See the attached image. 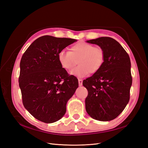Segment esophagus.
<instances>
[{
	"label": "esophagus",
	"mask_w": 148,
	"mask_h": 148,
	"mask_svg": "<svg viewBox=\"0 0 148 148\" xmlns=\"http://www.w3.org/2000/svg\"><path fill=\"white\" fill-rule=\"evenodd\" d=\"M78 84H79V86H82L83 80L82 79H78Z\"/></svg>",
	"instance_id": "1"
}]
</instances>
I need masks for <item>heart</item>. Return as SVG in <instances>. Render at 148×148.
I'll list each match as a JSON object with an SVG mask.
<instances>
[{
	"instance_id": "1",
	"label": "heart",
	"mask_w": 148,
	"mask_h": 148,
	"mask_svg": "<svg viewBox=\"0 0 148 148\" xmlns=\"http://www.w3.org/2000/svg\"><path fill=\"white\" fill-rule=\"evenodd\" d=\"M57 59L62 68L67 71L72 69L78 60L79 65L71 71V74L82 78L89 73L95 74L101 69L104 63V53L99 47L79 42L71 46L70 51L61 50L58 53Z\"/></svg>"
}]
</instances>
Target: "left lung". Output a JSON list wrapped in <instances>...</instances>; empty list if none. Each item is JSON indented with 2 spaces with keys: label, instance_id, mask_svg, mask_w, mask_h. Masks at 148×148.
I'll return each mask as SVG.
<instances>
[{
  "label": "left lung",
  "instance_id": "1",
  "mask_svg": "<svg viewBox=\"0 0 148 148\" xmlns=\"http://www.w3.org/2000/svg\"><path fill=\"white\" fill-rule=\"evenodd\" d=\"M97 44L104 53L101 69L83 82L88 95L87 113L99 121H110L122 113L130 100L132 84L131 62L123 47L114 39L101 37L87 41Z\"/></svg>",
  "mask_w": 148,
  "mask_h": 148
}]
</instances>
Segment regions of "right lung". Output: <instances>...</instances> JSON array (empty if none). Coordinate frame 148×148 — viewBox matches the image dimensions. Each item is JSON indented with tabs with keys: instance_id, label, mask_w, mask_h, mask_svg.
I'll return each mask as SVG.
<instances>
[{
	"instance_id": "add662e5",
	"label": "right lung",
	"mask_w": 148,
	"mask_h": 148,
	"mask_svg": "<svg viewBox=\"0 0 148 148\" xmlns=\"http://www.w3.org/2000/svg\"><path fill=\"white\" fill-rule=\"evenodd\" d=\"M77 41L75 39L43 36L23 53L18 78L22 102L34 118L51 123L66 112V102L78 87L77 77L60 65L57 55Z\"/></svg>"
}]
</instances>
